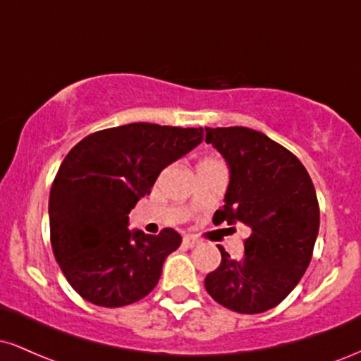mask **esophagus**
Here are the masks:
<instances>
[{
  "label": "esophagus",
  "mask_w": 361,
  "mask_h": 361,
  "mask_svg": "<svg viewBox=\"0 0 361 361\" xmlns=\"http://www.w3.org/2000/svg\"><path fill=\"white\" fill-rule=\"evenodd\" d=\"M198 243L200 241H198V238H195V235H185L183 238V244L188 247H195Z\"/></svg>",
  "instance_id": "esophagus-1"
}]
</instances>
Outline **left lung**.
<instances>
[{
	"label": "left lung",
	"instance_id": "8db88e82",
	"mask_svg": "<svg viewBox=\"0 0 361 361\" xmlns=\"http://www.w3.org/2000/svg\"><path fill=\"white\" fill-rule=\"evenodd\" d=\"M205 142L227 161L226 205L214 222L250 227L244 256L222 261L205 276L215 302L239 314L279 305L295 288L312 259L319 204L307 169L288 149L247 127H205Z\"/></svg>",
	"mask_w": 361,
	"mask_h": 361
}]
</instances>
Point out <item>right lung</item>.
Instances as JSON below:
<instances>
[{"instance_id":"right-lung-1","label":"right lung","mask_w":361,"mask_h":361,"mask_svg":"<svg viewBox=\"0 0 361 361\" xmlns=\"http://www.w3.org/2000/svg\"><path fill=\"white\" fill-rule=\"evenodd\" d=\"M204 139V128L135 122L93 132L62 161L49 197L51 244L69 285L102 307L147 295L176 251L175 229L128 231V214L168 164Z\"/></svg>"}]
</instances>
